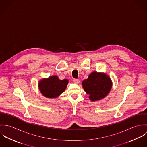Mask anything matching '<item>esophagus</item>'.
<instances>
[{
	"instance_id": "34e87169",
	"label": "esophagus",
	"mask_w": 147,
	"mask_h": 147,
	"mask_svg": "<svg viewBox=\"0 0 147 147\" xmlns=\"http://www.w3.org/2000/svg\"><path fill=\"white\" fill-rule=\"evenodd\" d=\"M74 82L75 83V84H78L80 83V81L79 79H74Z\"/></svg>"
}]
</instances>
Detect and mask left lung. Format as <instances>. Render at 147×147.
Wrapping results in <instances>:
<instances>
[{
    "label": "left lung",
    "mask_w": 147,
    "mask_h": 147,
    "mask_svg": "<svg viewBox=\"0 0 147 147\" xmlns=\"http://www.w3.org/2000/svg\"><path fill=\"white\" fill-rule=\"evenodd\" d=\"M82 83L85 92L89 94V98L92 102L104 99L110 93L113 86L108 75L96 71L92 72Z\"/></svg>",
    "instance_id": "obj_1"
}]
</instances>
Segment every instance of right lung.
<instances>
[{
	"mask_svg": "<svg viewBox=\"0 0 147 147\" xmlns=\"http://www.w3.org/2000/svg\"><path fill=\"white\" fill-rule=\"evenodd\" d=\"M68 84L67 79L61 80L57 75L43 78L38 83V89L42 95L48 98H55L64 92Z\"/></svg>",
	"mask_w": 147,
	"mask_h": 147,
	"instance_id": "add662e5",
	"label": "right lung"
}]
</instances>
